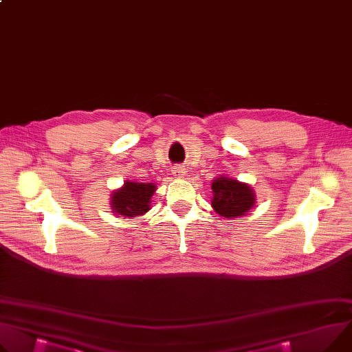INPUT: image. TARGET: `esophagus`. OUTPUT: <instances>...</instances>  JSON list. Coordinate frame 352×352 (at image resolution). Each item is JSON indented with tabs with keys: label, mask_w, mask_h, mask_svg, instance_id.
Segmentation results:
<instances>
[{
	"label": "esophagus",
	"mask_w": 352,
	"mask_h": 352,
	"mask_svg": "<svg viewBox=\"0 0 352 352\" xmlns=\"http://www.w3.org/2000/svg\"><path fill=\"white\" fill-rule=\"evenodd\" d=\"M172 175H173L175 177H177V179H183V177L186 176V169L182 168V166H175V168L172 169Z\"/></svg>",
	"instance_id": "34e87169"
}]
</instances>
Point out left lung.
Segmentation results:
<instances>
[{
    "label": "left lung",
    "mask_w": 352,
    "mask_h": 352,
    "mask_svg": "<svg viewBox=\"0 0 352 352\" xmlns=\"http://www.w3.org/2000/svg\"><path fill=\"white\" fill-rule=\"evenodd\" d=\"M211 188V207L221 217H244L256 204L254 188L248 183L236 179L221 175L212 180Z\"/></svg>",
    "instance_id": "obj_1"
}]
</instances>
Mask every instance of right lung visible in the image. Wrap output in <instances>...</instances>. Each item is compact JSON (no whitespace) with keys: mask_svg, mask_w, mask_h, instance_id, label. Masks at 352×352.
I'll return each mask as SVG.
<instances>
[{"mask_svg":"<svg viewBox=\"0 0 352 352\" xmlns=\"http://www.w3.org/2000/svg\"><path fill=\"white\" fill-rule=\"evenodd\" d=\"M155 190V183L125 180L120 188L111 193L110 207L117 217H140L151 210V199Z\"/></svg>","mask_w":352,"mask_h":352,"instance_id":"obj_1","label":"right lung"}]
</instances>
